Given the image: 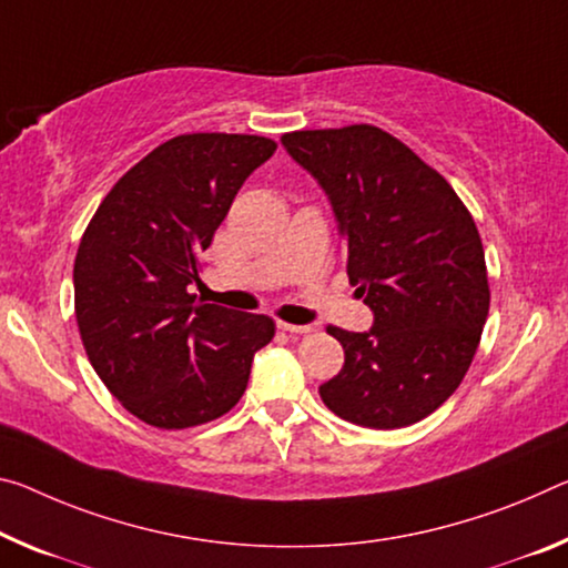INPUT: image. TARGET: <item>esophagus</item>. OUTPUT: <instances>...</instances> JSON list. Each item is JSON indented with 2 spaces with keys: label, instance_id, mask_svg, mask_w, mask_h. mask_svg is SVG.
<instances>
[{
  "label": "esophagus",
  "instance_id": "esophagus-1",
  "mask_svg": "<svg viewBox=\"0 0 568 568\" xmlns=\"http://www.w3.org/2000/svg\"><path fill=\"white\" fill-rule=\"evenodd\" d=\"M277 328L285 333H308L311 331V326H295V323H285V321H277Z\"/></svg>",
  "mask_w": 568,
  "mask_h": 568
}]
</instances>
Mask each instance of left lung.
<instances>
[{
    "mask_svg": "<svg viewBox=\"0 0 568 568\" xmlns=\"http://www.w3.org/2000/svg\"><path fill=\"white\" fill-rule=\"evenodd\" d=\"M281 143L328 196L348 281L374 313L368 331L328 328L346 358L321 399L358 427L414 425L460 386L480 344L490 291L478 227L455 189L376 125Z\"/></svg>",
    "mask_w": 568,
    "mask_h": 568,
    "instance_id": "1",
    "label": "left lung"
}]
</instances>
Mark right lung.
<instances>
[{"mask_svg": "<svg viewBox=\"0 0 568 568\" xmlns=\"http://www.w3.org/2000/svg\"><path fill=\"white\" fill-rule=\"evenodd\" d=\"M275 141L189 133L115 182L80 240L73 287L85 354L133 417L184 429L227 414L252 358L275 336L267 316L200 303V255Z\"/></svg>", "mask_w": 568, "mask_h": 568, "instance_id": "add662e5", "label": "right lung"}]
</instances>
